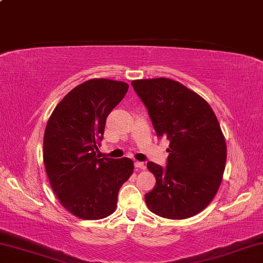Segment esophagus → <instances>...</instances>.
Masks as SVG:
<instances>
[{"instance_id":"34e87169","label":"esophagus","mask_w":263,"mask_h":263,"mask_svg":"<svg viewBox=\"0 0 263 263\" xmlns=\"http://www.w3.org/2000/svg\"><path fill=\"white\" fill-rule=\"evenodd\" d=\"M135 167L138 168V169H145L146 168L145 163L144 162H140V161H136L135 162Z\"/></svg>"}]
</instances>
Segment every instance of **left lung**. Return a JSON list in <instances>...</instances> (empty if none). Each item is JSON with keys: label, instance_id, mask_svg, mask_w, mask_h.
<instances>
[{"label": "left lung", "instance_id": "1", "mask_svg": "<svg viewBox=\"0 0 263 263\" xmlns=\"http://www.w3.org/2000/svg\"><path fill=\"white\" fill-rule=\"evenodd\" d=\"M133 89L148 111L159 138H167L166 167L147 162L157 183L145 195L147 208L168 219L204 210L221 183L226 142L210 105L174 80H136Z\"/></svg>", "mask_w": 263, "mask_h": 263}]
</instances>
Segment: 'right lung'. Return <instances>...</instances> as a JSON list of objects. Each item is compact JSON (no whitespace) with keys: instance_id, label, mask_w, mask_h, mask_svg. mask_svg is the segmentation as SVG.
<instances>
[{"instance_id":"right-lung-1","label":"right lung","mask_w":263,"mask_h":263,"mask_svg":"<svg viewBox=\"0 0 263 263\" xmlns=\"http://www.w3.org/2000/svg\"><path fill=\"white\" fill-rule=\"evenodd\" d=\"M127 89L125 82L88 80L61 100L47 122L43 152L46 174L62 206L82 219L110 216L119 189L133 173L131 159L96 157L106 117Z\"/></svg>"}]
</instances>
